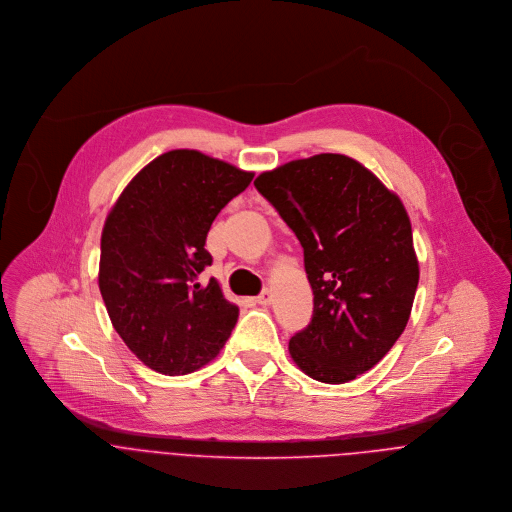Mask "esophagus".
Returning a JSON list of instances; mask_svg holds the SVG:
<instances>
[{"label":"esophagus","mask_w":512,"mask_h":512,"mask_svg":"<svg viewBox=\"0 0 512 512\" xmlns=\"http://www.w3.org/2000/svg\"><path fill=\"white\" fill-rule=\"evenodd\" d=\"M256 302H258L260 306H268V304L272 302V292H270V290H264L260 296H256Z\"/></svg>","instance_id":"1"}]
</instances>
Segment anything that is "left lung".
<instances>
[{"instance_id":"8db88e82","label":"left lung","mask_w":512,"mask_h":512,"mask_svg":"<svg viewBox=\"0 0 512 512\" xmlns=\"http://www.w3.org/2000/svg\"><path fill=\"white\" fill-rule=\"evenodd\" d=\"M304 248L310 324L290 338L296 366L342 384L378 364L410 318L418 260L400 198L342 154L292 160L254 180Z\"/></svg>"}]
</instances>
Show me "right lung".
Masks as SVG:
<instances>
[{
    "label": "right lung",
    "mask_w": 512,
    "mask_h": 512,
    "mask_svg": "<svg viewBox=\"0 0 512 512\" xmlns=\"http://www.w3.org/2000/svg\"><path fill=\"white\" fill-rule=\"evenodd\" d=\"M254 174L198 150H172L142 168L102 230L98 284L126 346L152 370L190 374L218 356L238 320L218 280L206 236Z\"/></svg>",
    "instance_id": "add662e5"
}]
</instances>
